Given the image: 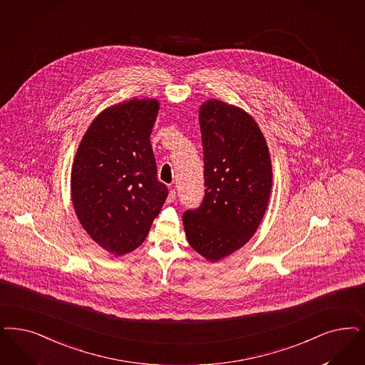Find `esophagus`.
<instances>
[{
  "instance_id": "1",
  "label": "esophagus",
  "mask_w": 365,
  "mask_h": 365,
  "mask_svg": "<svg viewBox=\"0 0 365 365\" xmlns=\"http://www.w3.org/2000/svg\"><path fill=\"white\" fill-rule=\"evenodd\" d=\"M175 190L171 187L170 192H168V197H167V202H168V203H171V202L175 201Z\"/></svg>"
}]
</instances>
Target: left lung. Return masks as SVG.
Here are the masks:
<instances>
[{
  "mask_svg": "<svg viewBox=\"0 0 365 365\" xmlns=\"http://www.w3.org/2000/svg\"><path fill=\"white\" fill-rule=\"evenodd\" d=\"M205 198L183 213L192 250L218 262L244 247L264 217L272 164L264 136L251 114L220 100L200 108Z\"/></svg>",
  "mask_w": 365,
  "mask_h": 365,
  "instance_id": "obj_1",
  "label": "left lung"
}]
</instances>
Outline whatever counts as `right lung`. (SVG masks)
<instances>
[{
    "label": "right lung",
    "mask_w": 365,
    "mask_h": 365,
    "mask_svg": "<svg viewBox=\"0 0 365 365\" xmlns=\"http://www.w3.org/2000/svg\"><path fill=\"white\" fill-rule=\"evenodd\" d=\"M160 102L132 98L103 109L81 140L71 201L88 236L114 256L143 244L168 195L158 180L152 128Z\"/></svg>",
    "instance_id": "add662e5"
}]
</instances>
